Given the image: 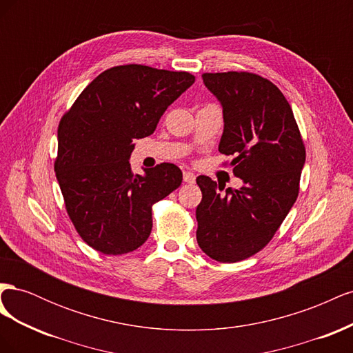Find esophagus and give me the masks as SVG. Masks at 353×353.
I'll use <instances>...</instances> for the list:
<instances>
[{
    "mask_svg": "<svg viewBox=\"0 0 353 353\" xmlns=\"http://www.w3.org/2000/svg\"><path fill=\"white\" fill-rule=\"evenodd\" d=\"M183 178H184V183H187V184H193L196 181V175L193 172H184Z\"/></svg>",
    "mask_w": 353,
    "mask_h": 353,
    "instance_id": "34e87169",
    "label": "esophagus"
}]
</instances>
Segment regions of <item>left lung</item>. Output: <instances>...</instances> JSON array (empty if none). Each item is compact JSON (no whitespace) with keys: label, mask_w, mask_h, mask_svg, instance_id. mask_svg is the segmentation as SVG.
Instances as JSON below:
<instances>
[{"label":"left lung","mask_w":353,"mask_h":353,"mask_svg":"<svg viewBox=\"0 0 353 353\" xmlns=\"http://www.w3.org/2000/svg\"><path fill=\"white\" fill-rule=\"evenodd\" d=\"M206 88L222 105L219 152L232 156L239 190L197 176V243L209 258L239 262L271 241L299 194L305 145L283 92L249 72L203 73Z\"/></svg>","instance_id":"1"}]
</instances>
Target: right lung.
Segmentation results:
<instances>
[{
	"label": "right lung",
	"mask_w": 353,
	"mask_h": 353,
	"mask_svg": "<svg viewBox=\"0 0 353 353\" xmlns=\"http://www.w3.org/2000/svg\"><path fill=\"white\" fill-rule=\"evenodd\" d=\"M194 83L188 72L143 65L104 70L59 123L54 163L68 215L82 240L104 254L140 248L152 206L183 183L172 163L131 170L134 140L152 135L165 110Z\"/></svg>",
	"instance_id": "1"
}]
</instances>
